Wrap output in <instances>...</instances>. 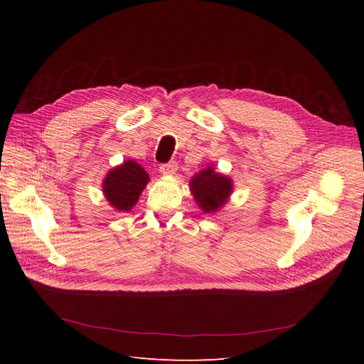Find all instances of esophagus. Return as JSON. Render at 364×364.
<instances>
[{
  "label": "esophagus",
  "mask_w": 364,
  "mask_h": 364,
  "mask_svg": "<svg viewBox=\"0 0 364 364\" xmlns=\"http://www.w3.org/2000/svg\"><path fill=\"white\" fill-rule=\"evenodd\" d=\"M176 170H178V162H176V161H170L167 164H162L159 167V171L164 176H171V174L176 173Z\"/></svg>",
  "instance_id": "obj_1"
}]
</instances>
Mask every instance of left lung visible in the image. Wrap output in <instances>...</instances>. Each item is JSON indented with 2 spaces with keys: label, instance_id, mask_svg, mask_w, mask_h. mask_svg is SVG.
I'll return each mask as SVG.
<instances>
[{
  "label": "left lung",
  "instance_id": "left-lung-1",
  "mask_svg": "<svg viewBox=\"0 0 364 364\" xmlns=\"http://www.w3.org/2000/svg\"><path fill=\"white\" fill-rule=\"evenodd\" d=\"M190 188L194 200L206 214H214L220 208H223L232 194V179L220 174L214 167H208L197 174L190 182Z\"/></svg>",
  "mask_w": 364,
  "mask_h": 364
}]
</instances>
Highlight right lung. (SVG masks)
Returning <instances> with one entry per match:
<instances>
[{
	"label": "right lung",
	"mask_w": 364,
	"mask_h": 364,
	"mask_svg": "<svg viewBox=\"0 0 364 364\" xmlns=\"http://www.w3.org/2000/svg\"><path fill=\"white\" fill-rule=\"evenodd\" d=\"M147 182V171L138 162L127 159L106 174L103 194L117 211H130L132 206L138 202Z\"/></svg>",
	"instance_id": "1"
}]
</instances>
